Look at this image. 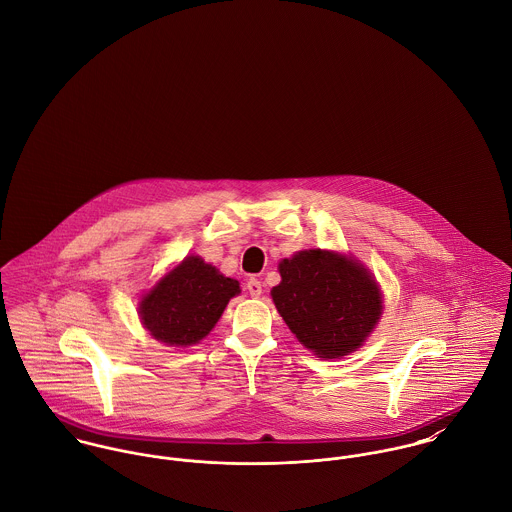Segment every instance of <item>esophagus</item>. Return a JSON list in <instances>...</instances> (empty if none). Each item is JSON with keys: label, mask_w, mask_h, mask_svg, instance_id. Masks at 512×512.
<instances>
[{"label": "esophagus", "mask_w": 512, "mask_h": 512, "mask_svg": "<svg viewBox=\"0 0 512 512\" xmlns=\"http://www.w3.org/2000/svg\"><path fill=\"white\" fill-rule=\"evenodd\" d=\"M246 290H248V293H250L252 297H258V295L262 293V282L256 280V278H250V280L246 282Z\"/></svg>", "instance_id": "1"}]
</instances>
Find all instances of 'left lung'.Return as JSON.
Masks as SVG:
<instances>
[{"instance_id": "obj_1", "label": "left lung", "mask_w": 512, "mask_h": 512, "mask_svg": "<svg viewBox=\"0 0 512 512\" xmlns=\"http://www.w3.org/2000/svg\"><path fill=\"white\" fill-rule=\"evenodd\" d=\"M280 276L272 299L299 343L321 359L359 349L380 317L376 282L341 254L299 252L280 262Z\"/></svg>"}]
</instances>
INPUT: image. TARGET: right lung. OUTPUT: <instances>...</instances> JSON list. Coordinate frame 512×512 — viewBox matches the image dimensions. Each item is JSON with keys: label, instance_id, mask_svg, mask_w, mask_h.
<instances>
[{"label": "right lung", "instance_id": "obj_1", "mask_svg": "<svg viewBox=\"0 0 512 512\" xmlns=\"http://www.w3.org/2000/svg\"><path fill=\"white\" fill-rule=\"evenodd\" d=\"M236 293V280L224 278L199 256H189L142 299L140 315L157 341L187 347L209 335Z\"/></svg>", "mask_w": 512, "mask_h": 512}]
</instances>
